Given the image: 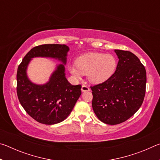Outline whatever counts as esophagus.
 <instances>
[{"mask_svg": "<svg viewBox=\"0 0 160 160\" xmlns=\"http://www.w3.org/2000/svg\"><path fill=\"white\" fill-rule=\"evenodd\" d=\"M81 90H82V92L90 91V88H89V87L87 86V85H82V88H81Z\"/></svg>", "mask_w": 160, "mask_h": 160, "instance_id": "esophagus-1", "label": "esophagus"}]
</instances>
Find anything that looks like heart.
I'll use <instances>...</instances> for the list:
<instances>
[{
    "label": "heart",
    "instance_id": "obj_1",
    "mask_svg": "<svg viewBox=\"0 0 160 160\" xmlns=\"http://www.w3.org/2000/svg\"><path fill=\"white\" fill-rule=\"evenodd\" d=\"M117 59L112 54L92 52L78 58L76 63L70 64L69 70L75 77L80 78L88 74L91 82H104L114 74L117 68Z\"/></svg>",
    "mask_w": 160,
    "mask_h": 160
}]
</instances>
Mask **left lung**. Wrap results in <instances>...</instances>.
<instances>
[{
	"mask_svg": "<svg viewBox=\"0 0 160 160\" xmlns=\"http://www.w3.org/2000/svg\"><path fill=\"white\" fill-rule=\"evenodd\" d=\"M114 51L119 59L114 74L105 82L90 87L94 112L109 125L124 122L140 109L147 81L145 67L135 54Z\"/></svg>",
	"mask_w": 160,
	"mask_h": 160,
	"instance_id": "left-lung-1",
	"label": "left lung"
}]
</instances>
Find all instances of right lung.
<instances>
[{
    "mask_svg": "<svg viewBox=\"0 0 160 160\" xmlns=\"http://www.w3.org/2000/svg\"><path fill=\"white\" fill-rule=\"evenodd\" d=\"M69 48L65 44H43L32 48L19 65L17 72L18 99L26 112L39 123L53 125L64 121L72 112L81 95L80 85H72L65 75ZM58 59L64 65L58 66L44 85H36L28 80L26 68L32 58Z\"/></svg>",
    "mask_w": 160,
    "mask_h": 160,
    "instance_id": "right-lung-1",
    "label": "right lung"
}]
</instances>
